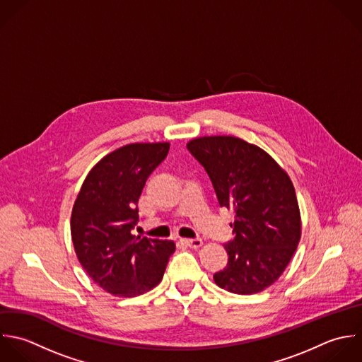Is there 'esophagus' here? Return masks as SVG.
I'll use <instances>...</instances> for the list:
<instances>
[{
  "instance_id": "obj_1",
  "label": "esophagus",
  "mask_w": 362,
  "mask_h": 362,
  "mask_svg": "<svg viewBox=\"0 0 362 362\" xmlns=\"http://www.w3.org/2000/svg\"><path fill=\"white\" fill-rule=\"evenodd\" d=\"M182 243L190 248H200L203 245V241L200 238H183Z\"/></svg>"
}]
</instances>
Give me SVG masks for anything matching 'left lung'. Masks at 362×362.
<instances>
[{"label": "left lung", "instance_id": "1", "mask_svg": "<svg viewBox=\"0 0 362 362\" xmlns=\"http://www.w3.org/2000/svg\"><path fill=\"white\" fill-rule=\"evenodd\" d=\"M203 165L221 207L234 211L235 234L224 248L227 267L214 282L237 295L265 291L289 265L302 235L300 210L289 175L259 146L230 135L187 144Z\"/></svg>", "mask_w": 362, "mask_h": 362}]
</instances>
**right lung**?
<instances>
[{"label": "right lung", "mask_w": 362, "mask_h": 362, "mask_svg": "<svg viewBox=\"0 0 362 362\" xmlns=\"http://www.w3.org/2000/svg\"><path fill=\"white\" fill-rule=\"evenodd\" d=\"M168 152L169 142L118 148L93 166L74 202L70 231L77 259L114 296L134 298L153 289L176 250L173 241L131 234L145 182Z\"/></svg>", "instance_id": "add662e5"}]
</instances>
